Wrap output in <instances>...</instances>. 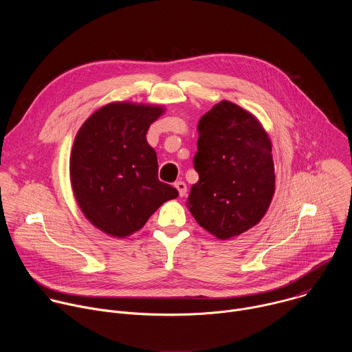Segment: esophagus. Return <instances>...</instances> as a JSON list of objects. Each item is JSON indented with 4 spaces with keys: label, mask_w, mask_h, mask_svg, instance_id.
<instances>
[{
    "label": "esophagus",
    "mask_w": 352,
    "mask_h": 352,
    "mask_svg": "<svg viewBox=\"0 0 352 352\" xmlns=\"http://www.w3.org/2000/svg\"><path fill=\"white\" fill-rule=\"evenodd\" d=\"M174 186L177 188L179 196H185V195H186V184H185L184 181H177V182L174 184Z\"/></svg>",
    "instance_id": "esophagus-1"
}]
</instances>
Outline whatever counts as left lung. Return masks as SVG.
I'll return each mask as SVG.
<instances>
[{
    "instance_id": "obj_1",
    "label": "left lung",
    "mask_w": 352,
    "mask_h": 352,
    "mask_svg": "<svg viewBox=\"0 0 352 352\" xmlns=\"http://www.w3.org/2000/svg\"><path fill=\"white\" fill-rule=\"evenodd\" d=\"M199 181L186 208L208 232L227 241L255 227L276 190L272 140L262 122L238 104L221 100L197 122Z\"/></svg>"
}]
</instances>
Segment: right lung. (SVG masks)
Wrapping results in <instances>:
<instances>
[{"label": "right lung", "mask_w": 352, "mask_h": 352, "mask_svg": "<svg viewBox=\"0 0 352 352\" xmlns=\"http://www.w3.org/2000/svg\"><path fill=\"white\" fill-rule=\"evenodd\" d=\"M163 106L113 102L94 111L79 128L69 157V178L83 216L100 231L126 238L139 231L178 190L159 181L148 126Z\"/></svg>", "instance_id": "right-lung-1"}]
</instances>
